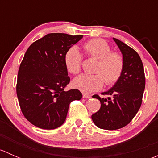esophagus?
<instances>
[{"instance_id":"34e87169","label":"esophagus","mask_w":158,"mask_h":158,"mask_svg":"<svg viewBox=\"0 0 158 158\" xmlns=\"http://www.w3.org/2000/svg\"><path fill=\"white\" fill-rule=\"evenodd\" d=\"M82 98H90L91 95H86V94H83V95H82Z\"/></svg>"}]
</instances>
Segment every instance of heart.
<instances>
[{
    "instance_id": "obj_1",
    "label": "heart",
    "mask_w": 158,
    "mask_h": 158,
    "mask_svg": "<svg viewBox=\"0 0 158 158\" xmlns=\"http://www.w3.org/2000/svg\"><path fill=\"white\" fill-rule=\"evenodd\" d=\"M87 56L98 60L95 69L96 74H83L73 80V85L85 93L101 89L105 82L113 85L118 81L124 69V59L119 52L111 51L110 45L102 39H93L83 45ZM82 63V54L76 47H72L65 55V64L70 73L79 74Z\"/></svg>"
}]
</instances>
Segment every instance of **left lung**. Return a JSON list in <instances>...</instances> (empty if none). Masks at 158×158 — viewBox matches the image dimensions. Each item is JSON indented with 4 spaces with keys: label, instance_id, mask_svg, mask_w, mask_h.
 I'll use <instances>...</instances> for the list:
<instances>
[{
    "label": "left lung",
    "instance_id": "left-lung-1",
    "mask_svg": "<svg viewBox=\"0 0 158 158\" xmlns=\"http://www.w3.org/2000/svg\"><path fill=\"white\" fill-rule=\"evenodd\" d=\"M113 40L123 56V72L114 86L102 93L111 98L92 96L99 100L101 107L92 119L97 127L105 130H117L131 122L141 107L145 88L144 66L138 52L119 40Z\"/></svg>",
    "mask_w": 158,
    "mask_h": 158
}]
</instances>
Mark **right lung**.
Here are the masks:
<instances>
[{
    "label": "right lung",
    "mask_w": 158,
    "mask_h": 158,
    "mask_svg": "<svg viewBox=\"0 0 158 158\" xmlns=\"http://www.w3.org/2000/svg\"><path fill=\"white\" fill-rule=\"evenodd\" d=\"M82 37L49 33L33 42L25 52L16 89L22 113L35 126L47 130L61 126L71 102L82 98L78 89L65 90L70 82L65 55Z\"/></svg>",
    "instance_id": "add662e5"
}]
</instances>
